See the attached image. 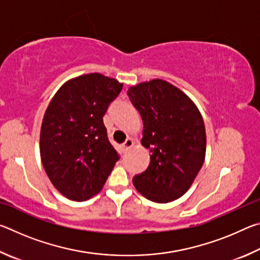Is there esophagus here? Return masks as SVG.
I'll use <instances>...</instances> for the list:
<instances>
[{
  "mask_svg": "<svg viewBox=\"0 0 260 260\" xmlns=\"http://www.w3.org/2000/svg\"><path fill=\"white\" fill-rule=\"evenodd\" d=\"M134 141H133V139H131V138H128L127 139L125 142H124V144H122V147H124V150H128V149H131L132 147L134 146Z\"/></svg>",
  "mask_w": 260,
  "mask_h": 260,
  "instance_id": "obj_1",
  "label": "esophagus"
}]
</instances>
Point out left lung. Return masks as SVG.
<instances>
[{"label":"left lung","instance_id":"obj_1","mask_svg":"<svg viewBox=\"0 0 260 260\" xmlns=\"http://www.w3.org/2000/svg\"><path fill=\"white\" fill-rule=\"evenodd\" d=\"M127 94L142 117L141 143L151 153L148 169L133 178L136 190L156 203L178 200L190 188L205 159L200 110L181 89L160 79L132 86Z\"/></svg>","mask_w":260,"mask_h":260}]
</instances>
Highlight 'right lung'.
Listing matches in <instances>:
<instances>
[{
	"label": "right lung",
	"mask_w": 260,
	"mask_h": 260,
	"mask_svg": "<svg viewBox=\"0 0 260 260\" xmlns=\"http://www.w3.org/2000/svg\"><path fill=\"white\" fill-rule=\"evenodd\" d=\"M122 83L89 73L61 86L45 112L40 133L42 165L67 199L82 202L101 191L119 159L103 116Z\"/></svg>",
	"instance_id": "obj_1"
}]
</instances>
